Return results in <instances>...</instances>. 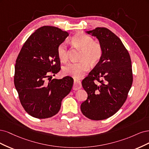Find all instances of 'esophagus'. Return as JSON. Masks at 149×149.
I'll use <instances>...</instances> for the list:
<instances>
[{
	"label": "esophagus",
	"mask_w": 149,
	"mask_h": 149,
	"mask_svg": "<svg viewBox=\"0 0 149 149\" xmlns=\"http://www.w3.org/2000/svg\"><path fill=\"white\" fill-rule=\"evenodd\" d=\"M81 88V84L80 80L75 79L74 81V84H73V90H77Z\"/></svg>",
	"instance_id": "obj_1"
}]
</instances>
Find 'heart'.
I'll list each match as a JSON object with an SVG mask.
<instances>
[{"mask_svg":"<svg viewBox=\"0 0 149 149\" xmlns=\"http://www.w3.org/2000/svg\"><path fill=\"white\" fill-rule=\"evenodd\" d=\"M72 42L81 49L80 62H72L66 65L63 68L65 75L79 79L82 77L84 72L89 69V64L92 65L98 63L103 54V49L99 42L93 41V38L79 32L72 38ZM57 56L62 62H65L68 59V47L65 43H61L57 47Z\"/></svg>","mask_w":149,"mask_h":149,"instance_id":"heart-1","label":"heart"}]
</instances>
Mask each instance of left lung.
Segmentation results:
<instances>
[{"label":"left lung","instance_id":"obj_1","mask_svg":"<svg viewBox=\"0 0 149 149\" xmlns=\"http://www.w3.org/2000/svg\"><path fill=\"white\" fill-rule=\"evenodd\" d=\"M86 33L97 38L103 54L81 82L88 97L80 109L90 119L103 120L116 113L127 99L133 80L131 60L121 40L107 28L98 27Z\"/></svg>","mask_w":149,"mask_h":149}]
</instances>
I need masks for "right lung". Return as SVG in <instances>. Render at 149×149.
Returning a JSON list of instances; mask_svg holds the SVG:
<instances>
[{
  "instance_id": "obj_1",
  "label": "right lung",
  "mask_w": 149,
  "mask_h": 149,
  "mask_svg": "<svg viewBox=\"0 0 149 149\" xmlns=\"http://www.w3.org/2000/svg\"><path fill=\"white\" fill-rule=\"evenodd\" d=\"M68 36L59 28L40 27L28 38L17 57L14 84L23 108L33 117L54 116L72 88L74 80L69 76L47 79L61 70L57 47Z\"/></svg>"
}]
</instances>
